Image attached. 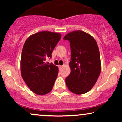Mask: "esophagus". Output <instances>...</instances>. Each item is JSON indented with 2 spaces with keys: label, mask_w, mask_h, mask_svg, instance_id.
<instances>
[{
  "label": "esophagus",
  "mask_w": 122,
  "mask_h": 122,
  "mask_svg": "<svg viewBox=\"0 0 122 122\" xmlns=\"http://www.w3.org/2000/svg\"><path fill=\"white\" fill-rule=\"evenodd\" d=\"M59 67H60V68H63V65H60Z\"/></svg>",
  "instance_id": "esophagus-1"
}]
</instances>
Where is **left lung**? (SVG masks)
I'll return each instance as SVG.
<instances>
[{"instance_id": "8db88e82", "label": "left lung", "mask_w": 122, "mask_h": 122, "mask_svg": "<svg viewBox=\"0 0 122 122\" xmlns=\"http://www.w3.org/2000/svg\"><path fill=\"white\" fill-rule=\"evenodd\" d=\"M64 40L70 42L71 56L66 84L73 93L84 94L92 89L101 72L97 44L91 35L79 30L68 33Z\"/></svg>"}]
</instances>
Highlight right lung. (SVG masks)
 <instances>
[{
  "mask_svg": "<svg viewBox=\"0 0 122 122\" xmlns=\"http://www.w3.org/2000/svg\"><path fill=\"white\" fill-rule=\"evenodd\" d=\"M61 37L59 33L41 31L31 35L24 43L21 73L28 87L36 94L43 95L52 90L58 76V67L45 61L51 58L53 50Z\"/></svg>",
  "mask_w": 122,
  "mask_h": 122,
  "instance_id": "obj_1",
  "label": "right lung"
}]
</instances>
